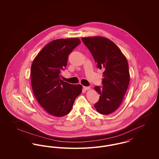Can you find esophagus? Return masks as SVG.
I'll return each instance as SVG.
<instances>
[{
    "label": "esophagus",
    "mask_w": 159,
    "mask_h": 159,
    "mask_svg": "<svg viewBox=\"0 0 159 159\" xmlns=\"http://www.w3.org/2000/svg\"><path fill=\"white\" fill-rule=\"evenodd\" d=\"M83 89L84 90H89L90 89V87H87V86H83Z\"/></svg>",
    "instance_id": "1"
}]
</instances>
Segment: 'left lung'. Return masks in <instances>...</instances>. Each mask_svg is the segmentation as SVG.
<instances>
[{
  "instance_id": "1",
  "label": "left lung",
  "mask_w": 159,
  "mask_h": 159,
  "mask_svg": "<svg viewBox=\"0 0 159 159\" xmlns=\"http://www.w3.org/2000/svg\"><path fill=\"white\" fill-rule=\"evenodd\" d=\"M82 40L92 53L96 66L104 70L102 86L94 87L100 95L94 107L98 113L109 115L120 106L129 85L127 58L116 45L107 38L85 37Z\"/></svg>"
}]
</instances>
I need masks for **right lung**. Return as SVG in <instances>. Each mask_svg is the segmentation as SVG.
<instances>
[{
  "label": "right lung",
  "mask_w": 159,
  "mask_h": 159,
  "mask_svg": "<svg viewBox=\"0 0 159 159\" xmlns=\"http://www.w3.org/2000/svg\"><path fill=\"white\" fill-rule=\"evenodd\" d=\"M81 43L78 39H58L48 43L34 60L31 69L32 90L43 108L54 116L67 115L82 85L71 84L60 79L69 54Z\"/></svg>",
  "instance_id": "right-lung-1"
}]
</instances>
